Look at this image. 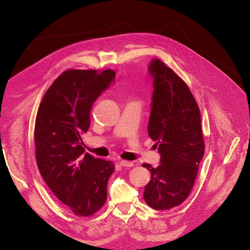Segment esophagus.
I'll return each mask as SVG.
<instances>
[{
	"instance_id": "esophagus-1",
	"label": "esophagus",
	"mask_w": 250,
	"mask_h": 250,
	"mask_svg": "<svg viewBox=\"0 0 250 250\" xmlns=\"http://www.w3.org/2000/svg\"><path fill=\"white\" fill-rule=\"evenodd\" d=\"M119 165L123 166V167H133L134 163L133 162H128V161H125V160H120L119 161Z\"/></svg>"
}]
</instances>
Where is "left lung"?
<instances>
[{
	"mask_svg": "<svg viewBox=\"0 0 250 250\" xmlns=\"http://www.w3.org/2000/svg\"><path fill=\"white\" fill-rule=\"evenodd\" d=\"M148 71L153 79L148 136L156 141L161 164L155 168L142 165L151 174L143 197L151 208L167 210L190 193L205 143L200 110L187 83L158 59Z\"/></svg>",
	"mask_w": 250,
	"mask_h": 250,
	"instance_id": "8db88e82",
	"label": "left lung"
}]
</instances>
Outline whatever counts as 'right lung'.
<instances>
[{
	"mask_svg": "<svg viewBox=\"0 0 250 250\" xmlns=\"http://www.w3.org/2000/svg\"><path fill=\"white\" fill-rule=\"evenodd\" d=\"M115 79L113 70H67L45 92L35 123L36 160L48 188L74 214L90 216L106 203L110 161L84 153L81 135L92 103Z\"/></svg>",
	"mask_w": 250,
	"mask_h": 250,
	"instance_id": "1",
	"label": "right lung"
}]
</instances>
